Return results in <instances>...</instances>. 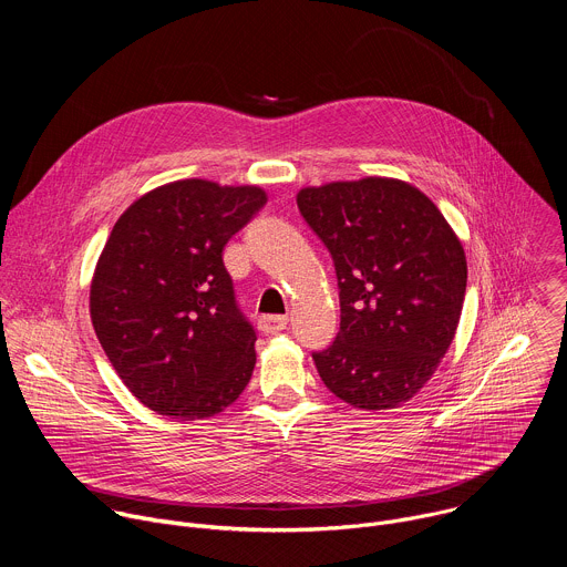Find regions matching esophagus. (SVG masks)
I'll list each match as a JSON object with an SVG mask.
<instances>
[{
    "label": "esophagus",
    "instance_id": "obj_1",
    "mask_svg": "<svg viewBox=\"0 0 567 567\" xmlns=\"http://www.w3.org/2000/svg\"><path fill=\"white\" fill-rule=\"evenodd\" d=\"M287 322H289L287 316H280V313H265V316H260V320H258V328H260V332H265V334H278V332H282V330L287 328Z\"/></svg>",
    "mask_w": 567,
    "mask_h": 567
}]
</instances>
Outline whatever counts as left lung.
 Listing matches in <instances>:
<instances>
[{
    "mask_svg": "<svg viewBox=\"0 0 567 567\" xmlns=\"http://www.w3.org/2000/svg\"><path fill=\"white\" fill-rule=\"evenodd\" d=\"M296 202L339 278L341 330L311 354L316 370L354 409H396L453 343L466 291L462 241L440 208L401 179L309 186Z\"/></svg>",
    "mask_w": 567,
    "mask_h": 567,
    "instance_id": "1",
    "label": "left lung"
}]
</instances>
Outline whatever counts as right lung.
Masks as SVG:
<instances>
[{"instance_id": "add662e5", "label": "right lung", "mask_w": 567, "mask_h": 567, "mask_svg": "<svg viewBox=\"0 0 567 567\" xmlns=\"http://www.w3.org/2000/svg\"><path fill=\"white\" fill-rule=\"evenodd\" d=\"M265 204L258 186L182 179L145 193L114 224L90 313L110 363L150 411L204 420L247 388L256 330L221 251Z\"/></svg>"}]
</instances>
